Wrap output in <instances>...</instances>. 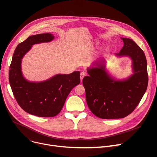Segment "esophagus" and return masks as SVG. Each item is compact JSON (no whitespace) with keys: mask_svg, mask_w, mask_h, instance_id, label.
Returning <instances> with one entry per match:
<instances>
[{"mask_svg":"<svg viewBox=\"0 0 157 157\" xmlns=\"http://www.w3.org/2000/svg\"><path fill=\"white\" fill-rule=\"evenodd\" d=\"M85 73L84 72H81L80 73V78H81V81L83 80V78L85 77Z\"/></svg>","mask_w":157,"mask_h":157,"instance_id":"esophagus-1","label":"esophagus"}]
</instances>
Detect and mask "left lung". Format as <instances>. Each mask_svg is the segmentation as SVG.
Segmentation results:
<instances>
[{"label": "left lung", "instance_id": "left-lung-1", "mask_svg": "<svg viewBox=\"0 0 157 157\" xmlns=\"http://www.w3.org/2000/svg\"><path fill=\"white\" fill-rule=\"evenodd\" d=\"M121 39L124 45L116 55L130 58L133 74L127 79L117 80L107 72L104 59H100L88 68L89 76L83 79L88 108L96 117L102 119L128 116L141 101L147 86L144 53L133 40Z\"/></svg>", "mask_w": 157, "mask_h": 157}]
</instances>
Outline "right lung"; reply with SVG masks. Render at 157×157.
Masks as SVG:
<instances>
[{
    "label": "right lung",
    "mask_w": 157,
    "mask_h": 157,
    "mask_svg": "<svg viewBox=\"0 0 157 157\" xmlns=\"http://www.w3.org/2000/svg\"><path fill=\"white\" fill-rule=\"evenodd\" d=\"M55 38L49 33L29 37L14 50L9 71V81L13 95L21 108L39 117H53L62 110L72 89L80 83V72L56 74L48 80L31 82L21 72V60L32 45L50 42Z\"/></svg>",
    "instance_id": "obj_1"
}]
</instances>
